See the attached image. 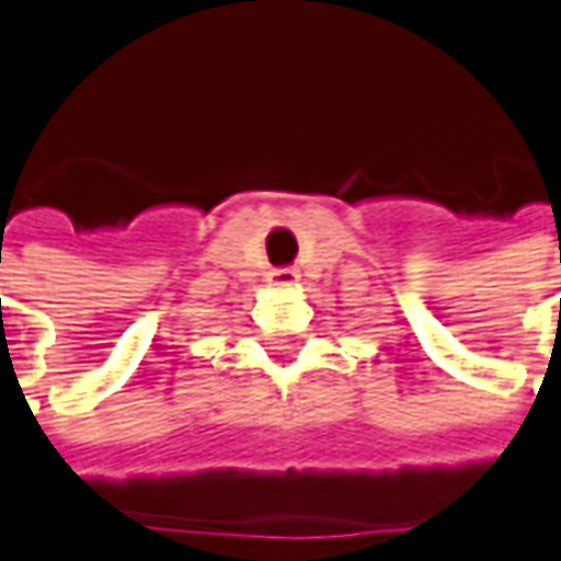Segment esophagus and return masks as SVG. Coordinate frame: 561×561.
<instances>
[{
    "instance_id": "34e87169",
    "label": "esophagus",
    "mask_w": 561,
    "mask_h": 561,
    "mask_svg": "<svg viewBox=\"0 0 561 561\" xmlns=\"http://www.w3.org/2000/svg\"><path fill=\"white\" fill-rule=\"evenodd\" d=\"M297 282H300V276H297V270H291V266H282V270L270 273V285L273 288H295Z\"/></svg>"
}]
</instances>
